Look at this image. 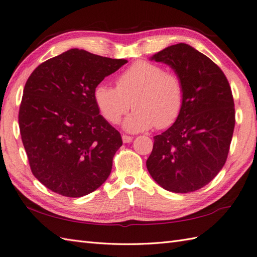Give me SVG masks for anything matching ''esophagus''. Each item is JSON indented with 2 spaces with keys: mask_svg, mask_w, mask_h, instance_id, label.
<instances>
[{
  "mask_svg": "<svg viewBox=\"0 0 257 257\" xmlns=\"http://www.w3.org/2000/svg\"><path fill=\"white\" fill-rule=\"evenodd\" d=\"M122 141L124 143H129V142L133 141V137L127 136V135H122Z\"/></svg>",
  "mask_w": 257,
  "mask_h": 257,
  "instance_id": "obj_1",
  "label": "esophagus"
}]
</instances>
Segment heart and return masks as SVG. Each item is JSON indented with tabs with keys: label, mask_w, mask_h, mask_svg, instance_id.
<instances>
[{
	"label": "heart",
	"mask_w": 257,
	"mask_h": 257,
	"mask_svg": "<svg viewBox=\"0 0 257 257\" xmlns=\"http://www.w3.org/2000/svg\"><path fill=\"white\" fill-rule=\"evenodd\" d=\"M93 95L100 115L112 124L120 121L133 105L135 109L123 126L131 133H139L153 126L168 128L177 120L184 108L185 86L174 71L140 60L117 76L116 87L99 83Z\"/></svg>",
	"instance_id": "obj_1"
}]
</instances>
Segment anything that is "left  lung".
Instances as JSON below:
<instances>
[{
    "label": "left lung",
    "mask_w": 257,
    "mask_h": 257,
    "mask_svg": "<svg viewBox=\"0 0 257 257\" xmlns=\"http://www.w3.org/2000/svg\"><path fill=\"white\" fill-rule=\"evenodd\" d=\"M182 77L185 103L172 126L154 137L147 169L160 186L189 193L209 184L228 158L235 124L234 100L222 70L186 44L152 57Z\"/></svg>",
    "instance_id": "left-lung-1"
}]
</instances>
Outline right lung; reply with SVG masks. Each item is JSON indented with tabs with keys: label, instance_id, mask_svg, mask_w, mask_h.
<instances>
[{
	"label": "right lung",
	"instance_id": "1",
	"mask_svg": "<svg viewBox=\"0 0 257 257\" xmlns=\"http://www.w3.org/2000/svg\"><path fill=\"white\" fill-rule=\"evenodd\" d=\"M127 63L70 49L36 68L24 87L20 131L32 173L53 193L82 197L109 176L121 136L99 115L94 88Z\"/></svg>",
	"mask_w": 257,
	"mask_h": 257
}]
</instances>
